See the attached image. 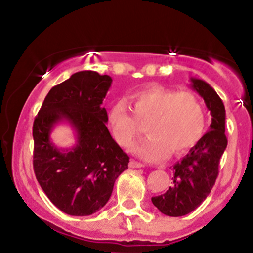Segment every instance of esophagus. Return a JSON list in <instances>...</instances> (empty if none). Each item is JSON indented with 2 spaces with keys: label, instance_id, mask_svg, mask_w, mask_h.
<instances>
[{
  "label": "esophagus",
  "instance_id": "1",
  "mask_svg": "<svg viewBox=\"0 0 253 253\" xmlns=\"http://www.w3.org/2000/svg\"><path fill=\"white\" fill-rule=\"evenodd\" d=\"M129 167H130V168H136V169H139V168H143V167H144V164H143V163H140V162L130 161Z\"/></svg>",
  "mask_w": 253,
  "mask_h": 253
}]
</instances>
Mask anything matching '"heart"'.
Returning <instances> with one entry per match:
<instances>
[{"label": "heart", "instance_id": "obj_1", "mask_svg": "<svg viewBox=\"0 0 253 253\" xmlns=\"http://www.w3.org/2000/svg\"><path fill=\"white\" fill-rule=\"evenodd\" d=\"M107 124L117 143L124 147L134 143L146 125L149 136L132 151L145 161L161 162L170 152L179 156L190 150L205 133L207 115L194 92L153 85L110 106Z\"/></svg>", "mask_w": 253, "mask_h": 253}]
</instances>
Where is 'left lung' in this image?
I'll return each mask as SVG.
<instances>
[{"label":"left lung","mask_w":253,"mask_h":253,"mask_svg":"<svg viewBox=\"0 0 253 253\" xmlns=\"http://www.w3.org/2000/svg\"><path fill=\"white\" fill-rule=\"evenodd\" d=\"M191 88L203 97L211 115L210 129L181 161L173 165V184L152 203L168 216H183L195 211L215 184L221 156L227 146L226 112L221 98L205 81L190 78Z\"/></svg>","instance_id":"obj_1"}]
</instances>
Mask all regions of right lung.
Returning <instances> with one entry per match:
<instances>
[{
    "mask_svg": "<svg viewBox=\"0 0 253 253\" xmlns=\"http://www.w3.org/2000/svg\"><path fill=\"white\" fill-rule=\"evenodd\" d=\"M112 84L108 75L85 70L53 86L33 124V168L42 189L64 213L86 216L108 202L115 179L128 169L129 157L107 128L101 104ZM66 121L77 132V145L58 149L49 135Z\"/></svg>",
    "mask_w": 253,
    "mask_h": 253,
    "instance_id": "1",
    "label": "right lung"
}]
</instances>
